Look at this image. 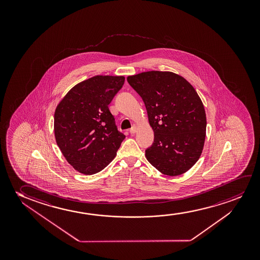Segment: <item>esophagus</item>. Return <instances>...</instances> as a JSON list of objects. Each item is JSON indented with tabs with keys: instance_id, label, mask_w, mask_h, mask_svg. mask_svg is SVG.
I'll list each match as a JSON object with an SVG mask.
<instances>
[{
	"instance_id": "esophagus-1",
	"label": "esophagus",
	"mask_w": 260,
	"mask_h": 260,
	"mask_svg": "<svg viewBox=\"0 0 260 260\" xmlns=\"http://www.w3.org/2000/svg\"><path fill=\"white\" fill-rule=\"evenodd\" d=\"M137 129H138V126L136 124H133L132 128L129 129V133H131V134H134V133H136V132H137Z\"/></svg>"
}]
</instances>
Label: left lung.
<instances>
[{
    "mask_svg": "<svg viewBox=\"0 0 260 260\" xmlns=\"http://www.w3.org/2000/svg\"><path fill=\"white\" fill-rule=\"evenodd\" d=\"M127 81L142 98L154 132L146 159L162 174L185 173L199 160L206 136V114L196 89L172 72H144Z\"/></svg>",
    "mask_w": 260,
    "mask_h": 260,
    "instance_id": "8db88e82",
    "label": "left lung"
}]
</instances>
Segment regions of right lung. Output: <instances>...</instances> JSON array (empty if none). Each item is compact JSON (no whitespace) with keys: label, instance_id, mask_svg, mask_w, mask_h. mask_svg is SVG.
<instances>
[{"label":"right lung","instance_id":"right-lung-1","mask_svg":"<svg viewBox=\"0 0 260 260\" xmlns=\"http://www.w3.org/2000/svg\"><path fill=\"white\" fill-rule=\"evenodd\" d=\"M124 81L123 76L96 75L73 87L57 105L56 142L80 173L92 175L104 170L125 139L108 108Z\"/></svg>","mask_w":260,"mask_h":260}]
</instances>
